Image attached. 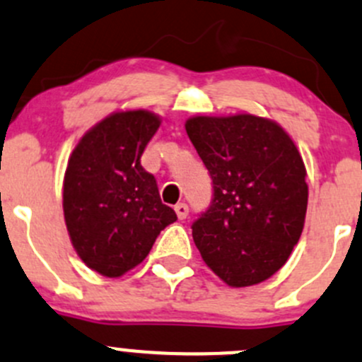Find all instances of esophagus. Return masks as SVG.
Here are the masks:
<instances>
[{
  "mask_svg": "<svg viewBox=\"0 0 362 362\" xmlns=\"http://www.w3.org/2000/svg\"><path fill=\"white\" fill-rule=\"evenodd\" d=\"M174 211H176L180 219H186V216H188V206H186V204H177V206L174 207Z\"/></svg>",
  "mask_w": 362,
  "mask_h": 362,
  "instance_id": "obj_1",
  "label": "esophagus"
}]
</instances>
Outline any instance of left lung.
I'll return each mask as SVG.
<instances>
[{"mask_svg": "<svg viewBox=\"0 0 362 362\" xmlns=\"http://www.w3.org/2000/svg\"><path fill=\"white\" fill-rule=\"evenodd\" d=\"M185 129L214 185L212 206L192 226L200 256L230 288L267 281L303 232L308 185L298 146L277 122L251 113L197 115Z\"/></svg>", "mask_w": 362, "mask_h": 362, "instance_id": "left-lung-1", "label": "left lung"}]
</instances>
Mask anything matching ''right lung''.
I'll use <instances>...</instances> for the list:
<instances>
[{
    "label": "right lung",
    "instance_id": "obj_1",
    "mask_svg": "<svg viewBox=\"0 0 362 362\" xmlns=\"http://www.w3.org/2000/svg\"><path fill=\"white\" fill-rule=\"evenodd\" d=\"M160 124L148 110L115 111L69 155L62 185L66 228L81 262L103 277H122L143 263L158 233L177 219L141 167Z\"/></svg>",
    "mask_w": 362,
    "mask_h": 362
}]
</instances>
